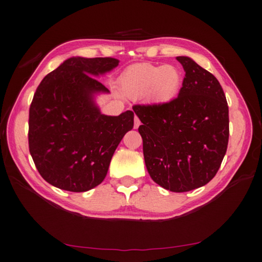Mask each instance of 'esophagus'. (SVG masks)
I'll list each match as a JSON object with an SVG mask.
<instances>
[{
	"label": "esophagus",
	"mask_w": 262,
	"mask_h": 262,
	"mask_svg": "<svg viewBox=\"0 0 262 262\" xmlns=\"http://www.w3.org/2000/svg\"><path fill=\"white\" fill-rule=\"evenodd\" d=\"M140 124H141L140 120H139L138 116H136V118H135V129H138V127L140 126Z\"/></svg>",
	"instance_id": "esophagus-1"
}]
</instances>
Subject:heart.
<instances>
[{
	"label": "heart",
	"instance_id": "obj_1",
	"mask_svg": "<svg viewBox=\"0 0 262 262\" xmlns=\"http://www.w3.org/2000/svg\"><path fill=\"white\" fill-rule=\"evenodd\" d=\"M183 74L173 65L140 62L129 66L119 78L123 95L132 100L144 97L154 105L172 102L183 86Z\"/></svg>",
	"mask_w": 262,
	"mask_h": 262
}]
</instances>
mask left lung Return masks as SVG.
I'll list each match as a JSON object with an SVG mask.
<instances>
[{"instance_id":"obj_1","label":"left lung","mask_w":262,"mask_h":262,"mask_svg":"<svg viewBox=\"0 0 262 262\" xmlns=\"http://www.w3.org/2000/svg\"><path fill=\"white\" fill-rule=\"evenodd\" d=\"M176 59L185 71L178 97L164 105H135L142 124L147 170L165 189L183 193L216 175L229 142V106L214 75L189 57Z\"/></svg>"}]
</instances>
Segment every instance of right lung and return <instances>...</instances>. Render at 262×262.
<instances>
[{"label": "right lung", "mask_w": 262, "mask_h": 262, "mask_svg": "<svg viewBox=\"0 0 262 262\" xmlns=\"http://www.w3.org/2000/svg\"><path fill=\"white\" fill-rule=\"evenodd\" d=\"M115 58L72 57L46 76L29 110V150L41 177L82 193L105 178L115 149L132 130L135 113L102 114L95 96L110 91L95 77L119 65Z\"/></svg>", "instance_id": "1"}]
</instances>
